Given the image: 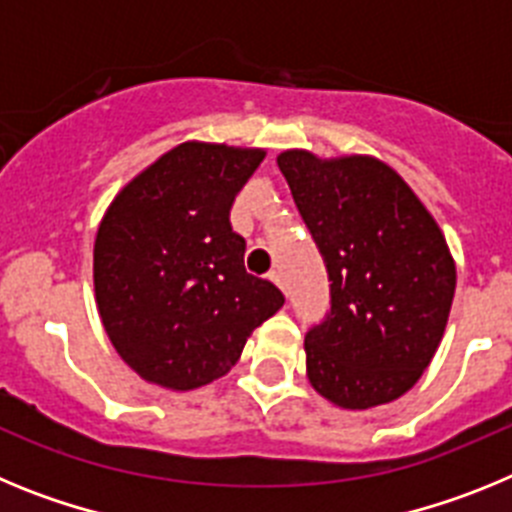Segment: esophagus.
I'll use <instances>...</instances> for the list:
<instances>
[{
    "instance_id": "34e87169",
    "label": "esophagus",
    "mask_w": 512,
    "mask_h": 512,
    "mask_svg": "<svg viewBox=\"0 0 512 512\" xmlns=\"http://www.w3.org/2000/svg\"><path fill=\"white\" fill-rule=\"evenodd\" d=\"M269 279H271V282H274V284H277L279 289H284V277H282V271H271Z\"/></svg>"
}]
</instances>
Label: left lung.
<instances>
[{
    "mask_svg": "<svg viewBox=\"0 0 512 512\" xmlns=\"http://www.w3.org/2000/svg\"><path fill=\"white\" fill-rule=\"evenodd\" d=\"M277 164L330 279V310L305 336L307 379L346 410L397 400L449 320L456 266L441 228L372 156L284 151Z\"/></svg>",
    "mask_w": 512,
    "mask_h": 512,
    "instance_id": "obj_1",
    "label": "left lung"
}]
</instances>
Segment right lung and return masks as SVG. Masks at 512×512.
Wrapping results in <instances>:
<instances>
[{"label":"right lung","instance_id":"obj_1","mask_svg":"<svg viewBox=\"0 0 512 512\" xmlns=\"http://www.w3.org/2000/svg\"><path fill=\"white\" fill-rule=\"evenodd\" d=\"M261 148L189 140L122 187L94 241L99 318L122 361L166 390H197L230 372L253 328L284 305L243 266L230 225L235 194Z\"/></svg>","mask_w":512,"mask_h":512}]
</instances>
